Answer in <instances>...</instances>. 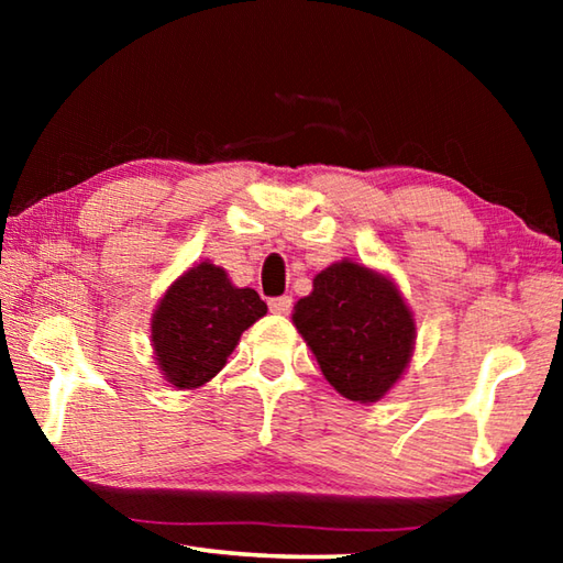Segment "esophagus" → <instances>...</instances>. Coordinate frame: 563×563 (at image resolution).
<instances>
[{
  "instance_id": "obj_1",
  "label": "esophagus",
  "mask_w": 563,
  "mask_h": 563,
  "mask_svg": "<svg viewBox=\"0 0 563 563\" xmlns=\"http://www.w3.org/2000/svg\"><path fill=\"white\" fill-rule=\"evenodd\" d=\"M268 305H271V312H275V316H288L292 308V298L290 295H280V298H273Z\"/></svg>"
}]
</instances>
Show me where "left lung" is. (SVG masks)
I'll list each match as a JSON object with an SVG mask.
<instances>
[{"label": "left lung", "instance_id": "left-lung-1", "mask_svg": "<svg viewBox=\"0 0 563 563\" xmlns=\"http://www.w3.org/2000/svg\"><path fill=\"white\" fill-rule=\"evenodd\" d=\"M292 325L350 402H379L415 355V316L395 280L350 258L312 278V292L295 302Z\"/></svg>", "mask_w": 563, "mask_h": 563}]
</instances>
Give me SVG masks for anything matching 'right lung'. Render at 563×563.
I'll use <instances>...</instances> for the list:
<instances>
[{"label": "right lung", "mask_w": 563, "mask_h": 563, "mask_svg": "<svg viewBox=\"0 0 563 563\" xmlns=\"http://www.w3.org/2000/svg\"><path fill=\"white\" fill-rule=\"evenodd\" d=\"M268 312L253 288H238L221 265L194 263L168 285L151 316V345L161 375L196 389L221 373L243 332Z\"/></svg>", "instance_id": "1"}]
</instances>
